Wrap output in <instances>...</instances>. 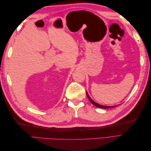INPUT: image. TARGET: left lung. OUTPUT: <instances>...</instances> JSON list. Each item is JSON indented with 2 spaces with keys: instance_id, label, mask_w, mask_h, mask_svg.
<instances>
[{
  "instance_id": "left-lung-1",
  "label": "left lung",
  "mask_w": 151,
  "mask_h": 151,
  "mask_svg": "<svg viewBox=\"0 0 151 151\" xmlns=\"http://www.w3.org/2000/svg\"><path fill=\"white\" fill-rule=\"evenodd\" d=\"M86 94H87V96H88V99H89V101L92 103L94 106H96V107H98V108H114V107H116V106H117L118 105H116V106H103V105H101V104H98V103H96V102H94L93 100H92V99H91L90 97H89V96L88 95V93H86Z\"/></svg>"
}]
</instances>
